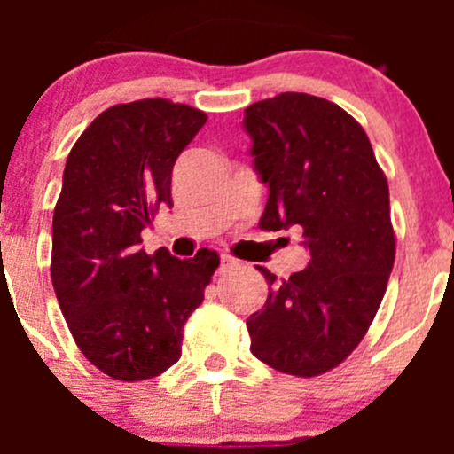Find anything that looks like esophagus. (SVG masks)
<instances>
[{"instance_id": "34e87169", "label": "esophagus", "mask_w": 454, "mask_h": 454, "mask_svg": "<svg viewBox=\"0 0 454 454\" xmlns=\"http://www.w3.org/2000/svg\"><path fill=\"white\" fill-rule=\"evenodd\" d=\"M237 264L239 262L232 256H226V254H222V256H220V269H217V273L223 275V273H226V270H231V269L237 267Z\"/></svg>"}]
</instances>
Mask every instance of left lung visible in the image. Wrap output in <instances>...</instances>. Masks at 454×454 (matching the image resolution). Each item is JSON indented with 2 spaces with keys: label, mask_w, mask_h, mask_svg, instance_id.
I'll return each instance as SVG.
<instances>
[{
  "label": "left lung",
  "mask_w": 454,
  "mask_h": 454,
  "mask_svg": "<svg viewBox=\"0 0 454 454\" xmlns=\"http://www.w3.org/2000/svg\"><path fill=\"white\" fill-rule=\"evenodd\" d=\"M254 168L269 185L262 231L299 226L309 264L267 278V303L247 317L252 354L314 378L354 352L378 314L395 262L388 184L372 143L341 106L286 91L245 108Z\"/></svg>",
  "instance_id": "obj_1"
}]
</instances>
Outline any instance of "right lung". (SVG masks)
<instances>
[{
  "mask_svg": "<svg viewBox=\"0 0 454 454\" xmlns=\"http://www.w3.org/2000/svg\"><path fill=\"white\" fill-rule=\"evenodd\" d=\"M207 114L147 98L106 108L67 155L53 213L51 279L78 350L102 373L140 382L181 356L184 326L205 299L220 256L179 260L140 249L179 153Z\"/></svg>",
  "mask_w": 454,
  "mask_h": 454,
  "instance_id": "right-lung-1",
  "label": "right lung"
}]
</instances>
